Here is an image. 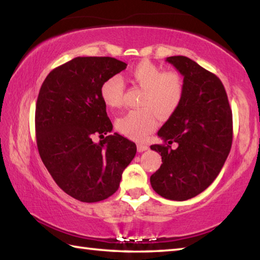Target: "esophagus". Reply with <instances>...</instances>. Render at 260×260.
Instances as JSON below:
<instances>
[{"instance_id": "esophagus-1", "label": "esophagus", "mask_w": 260, "mask_h": 260, "mask_svg": "<svg viewBox=\"0 0 260 260\" xmlns=\"http://www.w3.org/2000/svg\"><path fill=\"white\" fill-rule=\"evenodd\" d=\"M148 146L147 144H143V143H138V151L139 152H143V151H146V150H148Z\"/></svg>"}]
</instances>
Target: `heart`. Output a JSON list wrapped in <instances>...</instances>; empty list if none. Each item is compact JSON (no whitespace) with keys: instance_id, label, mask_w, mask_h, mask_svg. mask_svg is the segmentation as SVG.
<instances>
[{"instance_id":"heart-1","label":"heart","mask_w":260,"mask_h":260,"mask_svg":"<svg viewBox=\"0 0 260 260\" xmlns=\"http://www.w3.org/2000/svg\"><path fill=\"white\" fill-rule=\"evenodd\" d=\"M132 81L142 88L141 109L132 110L116 121L121 134L134 140H143L157 126L156 111L161 117L172 114L179 108L183 96V81L175 71H164L151 61H140L128 71ZM124 82L119 76L108 78L100 88L103 103L109 108H118L124 96Z\"/></svg>"}]
</instances>
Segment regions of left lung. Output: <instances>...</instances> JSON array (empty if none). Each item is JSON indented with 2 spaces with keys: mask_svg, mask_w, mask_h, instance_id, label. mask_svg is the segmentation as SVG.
<instances>
[{
  "mask_svg": "<svg viewBox=\"0 0 260 260\" xmlns=\"http://www.w3.org/2000/svg\"><path fill=\"white\" fill-rule=\"evenodd\" d=\"M166 60L183 76V96L152 144L162 164L150 177L158 195L186 201L204 191L218 177L231 151L233 114L220 79L184 56Z\"/></svg>",
  "mask_w": 260,
  "mask_h": 260,
  "instance_id": "left-lung-1",
  "label": "left lung"
}]
</instances>
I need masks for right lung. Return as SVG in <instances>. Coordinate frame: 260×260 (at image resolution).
I'll return each mask as SVG.
<instances>
[{
    "mask_svg": "<svg viewBox=\"0 0 260 260\" xmlns=\"http://www.w3.org/2000/svg\"><path fill=\"white\" fill-rule=\"evenodd\" d=\"M126 67L112 57H76L52 70L39 91V153L61 190L85 203L113 195L136 153L128 139L118 133L105 136L112 122L100 95L101 85Z\"/></svg>",
    "mask_w": 260,
    "mask_h": 260,
    "instance_id": "right-lung-1",
    "label": "right lung"
}]
</instances>
